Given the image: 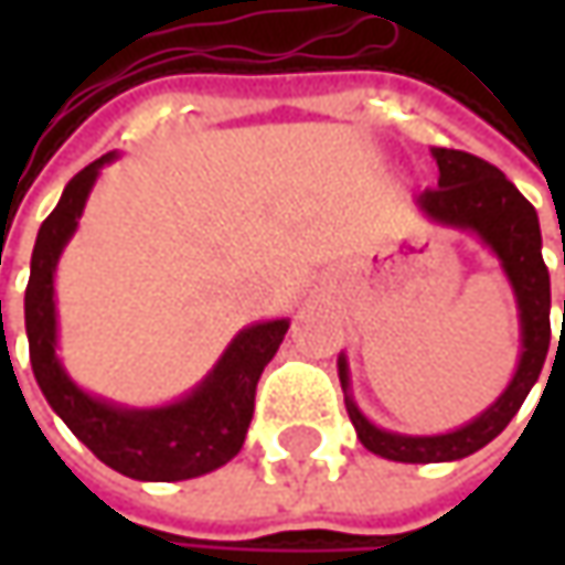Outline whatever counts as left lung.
<instances>
[{"mask_svg":"<svg viewBox=\"0 0 565 565\" xmlns=\"http://www.w3.org/2000/svg\"><path fill=\"white\" fill-rule=\"evenodd\" d=\"M430 153L437 160L440 179H437V188L422 191L415 204L437 226L478 235L481 245H488L490 254L500 260L515 295L522 349H519V364L507 390L490 402L481 415H475L456 430L424 434V437L383 430L374 422H367L352 396L349 361L345 355H339V383L345 393V412L355 424V434L364 449H371L374 456H383L390 462H418V466L456 462L478 452L481 446H488L522 408L525 396L541 377V367L551 349V273L541 257V226H537L534 206L488 160L471 157L466 150H446V147H434Z\"/></svg>","mask_w":565,"mask_h":565,"instance_id":"obj_1","label":"left lung"}]
</instances>
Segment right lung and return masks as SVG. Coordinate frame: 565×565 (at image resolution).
Instances as JSON below:
<instances>
[{"label":"right lung","instance_id":"add662e5","mask_svg":"<svg viewBox=\"0 0 565 565\" xmlns=\"http://www.w3.org/2000/svg\"><path fill=\"white\" fill-rule=\"evenodd\" d=\"M113 160H119L116 150L84 166L65 185L55 210L36 232L31 279L24 292V327L31 345L33 377L55 415L68 424L77 440L99 462L116 468L125 478L135 481L201 478L238 456L254 415L257 380L286 337L289 317L260 320L238 330L226 345V352L213 364V371L182 399L166 402L157 408H131L81 390L68 377L62 359L55 355L58 345L55 267L65 245L75 235L84 204L99 179V169Z\"/></svg>","mask_w":565,"mask_h":565}]
</instances>
